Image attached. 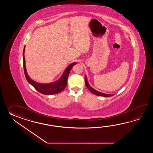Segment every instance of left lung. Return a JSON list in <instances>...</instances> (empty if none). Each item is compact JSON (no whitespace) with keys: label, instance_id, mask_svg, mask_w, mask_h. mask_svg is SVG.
Returning a JSON list of instances; mask_svg holds the SVG:
<instances>
[{"label":"left lung","instance_id":"left-lung-1","mask_svg":"<svg viewBox=\"0 0 153 153\" xmlns=\"http://www.w3.org/2000/svg\"><path fill=\"white\" fill-rule=\"evenodd\" d=\"M85 84H86V87L90 90V91H91V92L93 93L94 94H96L97 96H103V97H111V96H113L114 95V94H103V93H101V92H100L98 91L95 90L93 88H91V86L88 84V80H87V78H86V76H85Z\"/></svg>","mask_w":153,"mask_h":153}]
</instances>
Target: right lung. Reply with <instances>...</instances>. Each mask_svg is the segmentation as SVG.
<instances>
[{
  "label": "right lung",
  "instance_id": "1",
  "mask_svg": "<svg viewBox=\"0 0 153 153\" xmlns=\"http://www.w3.org/2000/svg\"><path fill=\"white\" fill-rule=\"evenodd\" d=\"M25 47L24 48L23 52V68L25 75L26 76V79L29 82L30 84L32 85L34 88L36 90L40 92L41 94H59V92L64 90L67 84V79L68 78L69 74L71 71V69L74 65H76V63H73L69 65L68 67L66 68L65 71L63 73L61 78L59 80L55 82H53L51 84H42L36 82L35 81L32 80L27 73L26 71V65H25Z\"/></svg>",
  "mask_w": 153,
  "mask_h": 153
}]
</instances>
